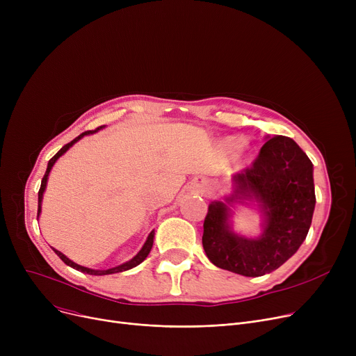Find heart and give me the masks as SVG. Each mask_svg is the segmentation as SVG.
<instances>
[{"label":"heart","mask_w":356,"mask_h":356,"mask_svg":"<svg viewBox=\"0 0 356 356\" xmlns=\"http://www.w3.org/2000/svg\"><path fill=\"white\" fill-rule=\"evenodd\" d=\"M238 145H239V140H238V138H229V140H227V143H225V147H227L228 149L236 148Z\"/></svg>","instance_id":"obj_1"}]
</instances>
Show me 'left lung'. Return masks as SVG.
Masks as SVG:
<instances>
[{"label": "left lung", "mask_w": 356, "mask_h": 356, "mask_svg": "<svg viewBox=\"0 0 356 356\" xmlns=\"http://www.w3.org/2000/svg\"><path fill=\"white\" fill-rule=\"evenodd\" d=\"M232 181L234 193L209 204L203 250L222 270L245 277L268 274L294 255L307 236L316 204L313 164L294 140L277 136ZM250 201L257 202L265 218L258 238L238 236L230 228L232 204Z\"/></svg>", "instance_id": "left-lung-1"}]
</instances>
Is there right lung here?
<instances>
[{"label":"right lung","mask_w":356,"mask_h":356,"mask_svg":"<svg viewBox=\"0 0 356 356\" xmlns=\"http://www.w3.org/2000/svg\"><path fill=\"white\" fill-rule=\"evenodd\" d=\"M104 128V125L102 127H98L97 129H92V131H85V133H82L81 136H78L74 140H72L70 143H67L66 145H63L58 153H56L50 160H49V164H47V168H46V173H44V176H43V179H42V186H40V191H39V209H37V219H39V216H40V212H42V200H43V193H44V191H46V184H47V179H49V173H50V170H51V167H53V164L58 161V159L60 157V156H63L67 149L76 143V141H79L82 137H85V136H89V134H93V133H97V131H99V129H102ZM153 242H154V231H152L149 232V235L147 236V241L144 242V245H143V248L140 250V252L134 257V258H131L129 261H127V263H124V264H121V266H117V267H112V268H108V270H92V268H88V267H83V266H79V264H76V263H73L72 259H69L65 254H62L60 251H58V250H54L53 248V251L58 254V257L63 261V263L66 264V266H69V267H72V268H74V270H78V271H82V273H85V274H90V275H106V274H114V273H121V271H127V270H131V268H134V267H137L138 264H141L143 261L147 258V255L149 254V251H152V247H153Z\"/></svg>","instance_id":"1"}]
</instances>
